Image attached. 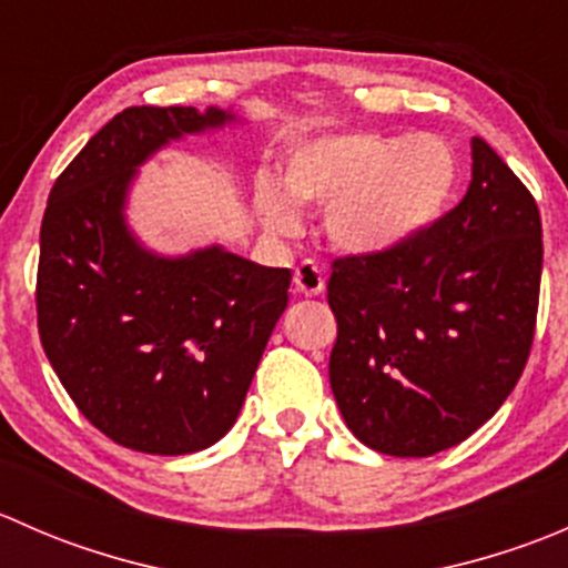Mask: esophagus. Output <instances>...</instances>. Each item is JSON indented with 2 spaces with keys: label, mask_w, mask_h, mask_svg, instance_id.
<instances>
[{
  "label": "esophagus",
  "mask_w": 568,
  "mask_h": 568,
  "mask_svg": "<svg viewBox=\"0 0 568 568\" xmlns=\"http://www.w3.org/2000/svg\"><path fill=\"white\" fill-rule=\"evenodd\" d=\"M294 285L300 294L305 296H318L324 291V274L313 261H302L294 272Z\"/></svg>",
  "instance_id": "esophagus-1"
}]
</instances>
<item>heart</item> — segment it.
<instances>
[{
  "label": "heart",
  "instance_id": "1",
  "mask_svg": "<svg viewBox=\"0 0 568 568\" xmlns=\"http://www.w3.org/2000/svg\"><path fill=\"white\" fill-rule=\"evenodd\" d=\"M459 181V164L434 134L395 136L348 131L305 140L280 168V189L257 183L255 209L274 236H294V205L324 211L332 247L379 257L409 247L443 216Z\"/></svg>",
  "mask_w": 568,
  "mask_h": 568
}]
</instances>
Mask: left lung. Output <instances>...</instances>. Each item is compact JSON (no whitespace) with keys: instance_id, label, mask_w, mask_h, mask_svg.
<instances>
[{"instance_id":"8db88e82","label":"left lung","mask_w":568,"mask_h":568,"mask_svg":"<svg viewBox=\"0 0 568 568\" xmlns=\"http://www.w3.org/2000/svg\"><path fill=\"white\" fill-rule=\"evenodd\" d=\"M473 181L409 247L337 257L329 385L354 437L434 456L503 406L528 363L541 283V216L525 183L473 136Z\"/></svg>"}]
</instances>
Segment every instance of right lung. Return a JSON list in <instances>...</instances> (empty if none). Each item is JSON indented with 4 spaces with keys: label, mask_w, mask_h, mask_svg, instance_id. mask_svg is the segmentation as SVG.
I'll list each match as a JSON object with an SVG mask.
<instances>
[{
    "label": "right lung",
    "mask_w": 568,
    "mask_h": 568,
    "mask_svg": "<svg viewBox=\"0 0 568 568\" xmlns=\"http://www.w3.org/2000/svg\"><path fill=\"white\" fill-rule=\"evenodd\" d=\"M242 120L222 106H129L49 194L40 343L73 404L123 448L183 456L220 443L288 307V268L257 266L222 244L162 255L125 216L153 153Z\"/></svg>",
    "instance_id": "right-lung-1"
}]
</instances>
